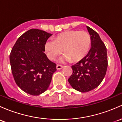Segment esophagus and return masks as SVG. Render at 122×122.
I'll return each mask as SVG.
<instances>
[{
	"mask_svg": "<svg viewBox=\"0 0 122 122\" xmlns=\"http://www.w3.org/2000/svg\"><path fill=\"white\" fill-rule=\"evenodd\" d=\"M63 67H64V66H62V65H57V70H61V69H62Z\"/></svg>",
	"mask_w": 122,
	"mask_h": 122,
	"instance_id": "esophagus-1",
	"label": "esophagus"
}]
</instances>
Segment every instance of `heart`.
I'll list each match as a JSON object with an SVG mask.
<instances>
[{
    "label": "heart",
    "instance_id": "b5f03b06",
    "mask_svg": "<svg viewBox=\"0 0 122 122\" xmlns=\"http://www.w3.org/2000/svg\"><path fill=\"white\" fill-rule=\"evenodd\" d=\"M91 37L86 31L68 30L59 34L55 40H48L45 43L47 57L54 60L64 52L65 56L61 61L66 60L76 62L88 54L91 47Z\"/></svg>",
    "mask_w": 122,
    "mask_h": 122
}]
</instances>
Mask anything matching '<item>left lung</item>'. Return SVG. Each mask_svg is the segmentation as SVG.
<instances>
[{
	"instance_id": "obj_1",
	"label": "left lung",
	"mask_w": 122,
	"mask_h": 122,
	"mask_svg": "<svg viewBox=\"0 0 122 122\" xmlns=\"http://www.w3.org/2000/svg\"><path fill=\"white\" fill-rule=\"evenodd\" d=\"M91 37V48L88 54L72 66V74L68 80L71 86L81 92L98 87L106 75L107 68L106 47L98 33L86 26Z\"/></svg>"
}]
</instances>
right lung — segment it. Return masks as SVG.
I'll return each mask as SVG.
<instances>
[{"label":"right lung","mask_w":122,"mask_h":122,"mask_svg":"<svg viewBox=\"0 0 122 122\" xmlns=\"http://www.w3.org/2000/svg\"><path fill=\"white\" fill-rule=\"evenodd\" d=\"M52 34L32 29L16 41L10 54L11 72L18 86L37 96L48 89L56 64L44 53L45 43Z\"/></svg>","instance_id":"1"}]
</instances>
